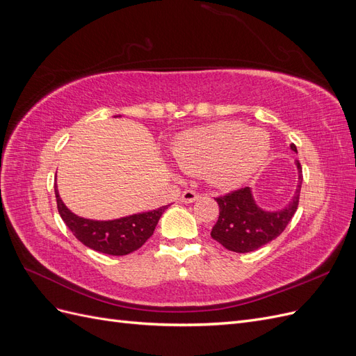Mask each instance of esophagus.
I'll return each mask as SVG.
<instances>
[{"label":"esophagus","mask_w":356,"mask_h":356,"mask_svg":"<svg viewBox=\"0 0 356 356\" xmlns=\"http://www.w3.org/2000/svg\"><path fill=\"white\" fill-rule=\"evenodd\" d=\"M197 199H199V195H196V193L191 191V190H186L179 197V200L182 203H193V202H196Z\"/></svg>","instance_id":"esophagus-1"}]
</instances>
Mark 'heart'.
Segmentation results:
<instances>
[{
	"instance_id": "1",
	"label": "heart",
	"mask_w": 356,
	"mask_h": 356,
	"mask_svg": "<svg viewBox=\"0 0 356 356\" xmlns=\"http://www.w3.org/2000/svg\"><path fill=\"white\" fill-rule=\"evenodd\" d=\"M272 148L270 135L241 122H218L181 134L170 145L178 166L204 175L221 188L242 186L255 175Z\"/></svg>"
}]
</instances>
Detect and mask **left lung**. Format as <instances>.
<instances>
[{"instance_id":"8db88e82","label":"left lung","mask_w":356,"mask_h":356,"mask_svg":"<svg viewBox=\"0 0 356 356\" xmlns=\"http://www.w3.org/2000/svg\"><path fill=\"white\" fill-rule=\"evenodd\" d=\"M289 148L297 153V147L291 144ZM298 174L297 188L294 196L284 208L268 211L257 203L251 187L236 190L230 195L215 199L220 207V217L212 227L211 238L220 242L225 250L233 252H252L266 243L272 242L281 234L298 207L301 190V166L296 160Z\"/></svg>"}]
</instances>
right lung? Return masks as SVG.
<instances>
[{"instance_id": "add662e5", "label": "right lung", "mask_w": 356, "mask_h": 356, "mask_svg": "<svg viewBox=\"0 0 356 356\" xmlns=\"http://www.w3.org/2000/svg\"><path fill=\"white\" fill-rule=\"evenodd\" d=\"M55 195L59 215L75 238L90 250L108 255H127L139 250L154 233L160 217L169 207L166 204L115 220H90L79 217L68 209L59 196L58 184H55Z\"/></svg>"}]
</instances>
